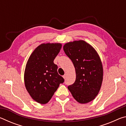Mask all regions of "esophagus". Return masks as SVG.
Returning <instances> with one entry per match:
<instances>
[{"mask_svg":"<svg viewBox=\"0 0 126 126\" xmlns=\"http://www.w3.org/2000/svg\"><path fill=\"white\" fill-rule=\"evenodd\" d=\"M63 77L64 79H65L66 78H67V74L65 73V74H64V76H63Z\"/></svg>","mask_w":126,"mask_h":126,"instance_id":"1","label":"esophagus"}]
</instances>
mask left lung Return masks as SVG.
I'll return each instance as SVG.
<instances>
[{"mask_svg":"<svg viewBox=\"0 0 126 126\" xmlns=\"http://www.w3.org/2000/svg\"><path fill=\"white\" fill-rule=\"evenodd\" d=\"M63 50L71 59L76 78L68 88L80 103L93 101L98 94L103 81V69L101 58L92 46L83 40L65 43Z\"/></svg>","mask_w":126,"mask_h":126,"instance_id":"left-lung-1","label":"left lung"}]
</instances>
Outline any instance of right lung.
Wrapping results in <instances>:
<instances>
[{
    "mask_svg": "<svg viewBox=\"0 0 126 126\" xmlns=\"http://www.w3.org/2000/svg\"><path fill=\"white\" fill-rule=\"evenodd\" d=\"M62 48L61 43H43L30 55L24 71V83L28 92L38 103L46 104L64 82L53 62Z\"/></svg>",
    "mask_w": 126,
    "mask_h": 126,
    "instance_id": "1",
    "label": "right lung"
}]
</instances>
